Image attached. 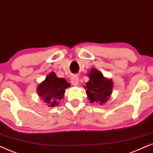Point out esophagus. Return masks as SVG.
I'll return each mask as SVG.
<instances>
[{
	"label": "esophagus",
	"instance_id": "34e87169",
	"mask_svg": "<svg viewBox=\"0 0 153 153\" xmlns=\"http://www.w3.org/2000/svg\"><path fill=\"white\" fill-rule=\"evenodd\" d=\"M78 81H79V78L78 76H76V75L73 76L71 79V82L72 83V85H74V86H77V85H78Z\"/></svg>",
	"mask_w": 153,
	"mask_h": 153
}]
</instances>
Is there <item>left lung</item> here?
I'll return each mask as SVG.
<instances>
[{"instance_id": "1", "label": "left lung", "mask_w": 153, "mask_h": 153, "mask_svg": "<svg viewBox=\"0 0 153 153\" xmlns=\"http://www.w3.org/2000/svg\"><path fill=\"white\" fill-rule=\"evenodd\" d=\"M89 80L87 82V94L90 102H97L100 105L108 100L112 93L113 82L103 77L102 73L96 69L91 70Z\"/></svg>"}]
</instances>
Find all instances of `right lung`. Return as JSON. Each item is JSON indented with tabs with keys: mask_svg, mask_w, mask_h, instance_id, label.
<instances>
[{
	"mask_svg": "<svg viewBox=\"0 0 153 153\" xmlns=\"http://www.w3.org/2000/svg\"><path fill=\"white\" fill-rule=\"evenodd\" d=\"M70 84L64 78H59L55 73L52 72L46 77L45 80L38 87V93L43 101L51 107L57 105L59 100L63 99L66 88Z\"/></svg>",
	"mask_w": 153,
	"mask_h": 153,
	"instance_id": "right-lung-1",
	"label": "right lung"
}]
</instances>
